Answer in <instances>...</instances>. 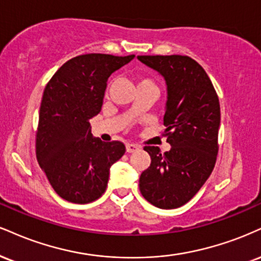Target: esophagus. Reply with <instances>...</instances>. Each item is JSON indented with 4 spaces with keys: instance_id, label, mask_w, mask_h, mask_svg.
<instances>
[{
    "instance_id": "obj_1",
    "label": "esophagus",
    "mask_w": 261,
    "mask_h": 261,
    "mask_svg": "<svg viewBox=\"0 0 261 261\" xmlns=\"http://www.w3.org/2000/svg\"><path fill=\"white\" fill-rule=\"evenodd\" d=\"M137 149H140L139 144H135V143H127V144H126V152H127V153L136 152Z\"/></svg>"
}]
</instances>
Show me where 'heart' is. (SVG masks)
Instances as JSON below:
<instances>
[{"instance_id":"heart-1","label":"heart","mask_w":261,"mask_h":261,"mask_svg":"<svg viewBox=\"0 0 261 261\" xmlns=\"http://www.w3.org/2000/svg\"><path fill=\"white\" fill-rule=\"evenodd\" d=\"M136 81H137V86H139V85H143V84H154V83H153L152 79L144 76V75H139Z\"/></svg>"}]
</instances>
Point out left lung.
<instances>
[{
	"instance_id": "1",
	"label": "left lung",
	"mask_w": 261,
	"mask_h": 261,
	"mask_svg": "<svg viewBox=\"0 0 261 261\" xmlns=\"http://www.w3.org/2000/svg\"><path fill=\"white\" fill-rule=\"evenodd\" d=\"M159 71L168 86L164 136L169 152L146 146L150 165L140 176L143 198L161 209H175L196 196L208 180L219 152L220 103L208 74L188 56H139Z\"/></svg>"
}]
</instances>
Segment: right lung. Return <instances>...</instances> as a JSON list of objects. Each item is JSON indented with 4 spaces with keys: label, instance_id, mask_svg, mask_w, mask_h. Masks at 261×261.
<instances>
[{
    "label": "right lung",
    "instance_id": "obj_1",
    "mask_svg": "<svg viewBox=\"0 0 261 261\" xmlns=\"http://www.w3.org/2000/svg\"><path fill=\"white\" fill-rule=\"evenodd\" d=\"M134 55L89 53L65 62L43 91L36 130V158L56 193L86 204L106 192L109 169L124 155L120 141L103 142L91 134L100 112L107 80Z\"/></svg>",
    "mask_w": 261,
    "mask_h": 261
}]
</instances>
